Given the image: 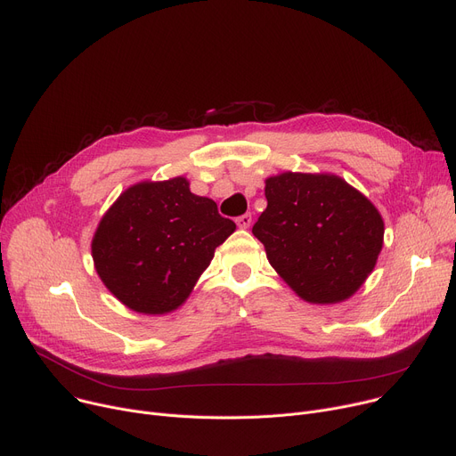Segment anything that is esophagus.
I'll use <instances>...</instances> for the list:
<instances>
[{
	"label": "esophagus",
	"mask_w": 456,
	"mask_h": 456,
	"mask_svg": "<svg viewBox=\"0 0 456 456\" xmlns=\"http://www.w3.org/2000/svg\"><path fill=\"white\" fill-rule=\"evenodd\" d=\"M235 223H237L239 228H248L252 224V216H250V213H245V216H239L235 219Z\"/></svg>",
	"instance_id": "esophagus-1"
}]
</instances>
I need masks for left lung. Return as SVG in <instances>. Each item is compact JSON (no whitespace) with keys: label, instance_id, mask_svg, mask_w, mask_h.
Returning a JSON list of instances; mask_svg holds the SVG:
<instances>
[{"label":"left lung","instance_id":"8db88e82","mask_svg":"<svg viewBox=\"0 0 456 456\" xmlns=\"http://www.w3.org/2000/svg\"><path fill=\"white\" fill-rule=\"evenodd\" d=\"M265 197L252 233L278 274L313 304L352 297L383 247L379 211L333 175L283 173L266 180Z\"/></svg>","mask_w":456,"mask_h":456}]
</instances>
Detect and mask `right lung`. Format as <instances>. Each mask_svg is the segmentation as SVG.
I'll return each mask as SVG.
<instances>
[{
  "label": "right lung",
  "mask_w": 456,
  "mask_h": 456,
  "mask_svg": "<svg viewBox=\"0 0 456 456\" xmlns=\"http://www.w3.org/2000/svg\"><path fill=\"white\" fill-rule=\"evenodd\" d=\"M235 230L211 199L178 176L132 185L101 219L92 240L95 271L126 307L162 314L176 309L213 252Z\"/></svg>",
  "instance_id": "obj_1"
}]
</instances>
